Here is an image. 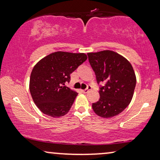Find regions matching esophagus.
<instances>
[{
  "mask_svg": "<svg viewBox=\"0 0 160 160\" xmlns=\"http://www.w3.org/2000/svg\"><path fill=\"white\" fill-rule=\"evenodd\" d=\"M91 86H88V88H86V89H84V90H82V92L85 93H88V91L91 90Z\"/></svg>",
  "mask_w": 160,
  "mask_h": 160,
  "instance_id": "esophagus-1",
  "label": "esophagus"
}]
</instances>
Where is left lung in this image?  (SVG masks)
Segmentation results:
<instances>
[{
  "mask_svg": "<svg viewBox=\"0 0 160 160\" xmlns=\"http://www.w3.org/2000/svg\"><path fill=\"white\" fill-rule=\"evenodd\" d=\"M88 61L99 89V101L92 104L93 111L102 118H112L124 110L132 99L136 76L129 61L114 51L88 52Z\"/></svg>",
  "mask_w": 160,
  "mask_h": 160,
  "instance_id": "left-lung-1",
  "label": "left lung"
}]
</instances>
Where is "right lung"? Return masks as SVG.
Wrapping results in <instances>:
<instances>
[{
	"instance_id": "1",
	"label": "right lung",
	"mask_w": 160,
	"mask_h": 160,
	"mask_svg": "<svg viewBox=\"0 0 160 160\" xmlns=\"http://www.w3.org/2000/svg\"><path fill=\"white\" fill-rule=\"evenodd\" d=\"M86 60L85 53L58 51L34 66L29 89L34 103L43 113L59 118L69 111L78 93L65 83L70 81V74Z\"/></svg>"
}]
</instances>
